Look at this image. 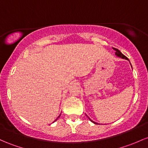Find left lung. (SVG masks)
I'll list each match as a JSON object with an SVG mask.
<instances>
[{"label":"left lung","instance_id":"left-lung-1","mask_svg":"<svg viewBox=\"0 0 148 148\" xmlns=\"http://www.w3.org/2000/svg\"><path fill=\"white\" fill-rule=\"evenodd\" d=\"M113 49L115 51H116V52H115V54H116V56L119 57V58H123V59H126V60H129V59H128V58H126V57L124 55H123L122 53H121V52H120V50H118V49H116V48H113ZM88 119H90V121H91L92 122H93L94 124H96V123H95V122H94L93 121H92V120L90 119V118H88Z\"/></svg>","mask_w":148,"mask_h":148}]
</instances>
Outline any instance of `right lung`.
Instances as JSON below:
<instances>
[{"mask_svg":"<svg viewBox=\"0 0 148 148\" xmlns=\"http://www.w3.org/2000/svg\"><path fill=\"white\" fill-rule=\"evenodd\" d=\"M60 116H58V117H60ZM56 120H57V119H56Z\"/></svg>","mask_w":148,"mask_h":148,"instance_id":"1","label":"right lung"}]
</instances>
